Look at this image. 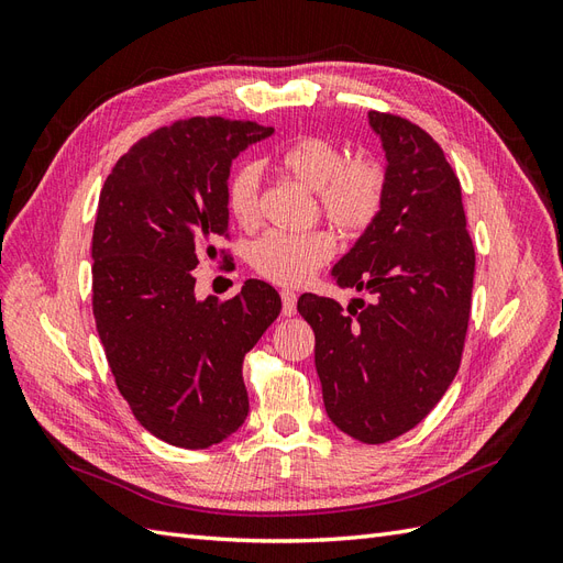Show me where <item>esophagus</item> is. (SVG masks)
Here are the masks:
<instances>
[{
    "label": "esophagus",
    "instance_id": "34e87169",
    "mask_svg": "<svg viewBox=\"0 0 563 563\" xmlns=\"http://www.w3.org/2000/svg\"><path fill=\"white\" fill-rule=\"evenodd\" d=\"M296 302H298V296L294 291H288V288H284L282 291V310L286 317L296 314Z\"/></svg>",
    "mask_w": 563,
    "mask_h": 563
}]
</instances>
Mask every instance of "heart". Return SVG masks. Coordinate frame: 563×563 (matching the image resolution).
Returning <instances> with one entry per match:
<instances>
[{
  "mask_svg": "<svg viewBox=\"0 0 563 563\" xmlns=\"http://www.w3.org/2000/svg\"><path fill=\"white\" fill-rule=\"evenodd\" d=\"M275 164L284 174L317 190L321 213L345 236L364 234L383 213L387 199L385 164L360 152L347 157V150L327 135L305 133L282 143ZM228 209L236 225L251 230L261 220L258 168L244 164L228 180ZM335 253V234L327 228L308 232L272 230L251 246V265L272 284L296 286L308 282Z\"/></svg>",
  "mask_w": 563,
  "mask_h": 563,
  "instance_id": "heart-1",
  "label": "heart"
}]
</instances>
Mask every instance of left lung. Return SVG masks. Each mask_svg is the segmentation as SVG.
<instances>
[{"label": "left lung", "instance_id": "1", "mask_svg": "<svg viewBox=\"0 0 563 563\" xmlns=\"http://www.w3.org/2000/svg\"><path fill=\"white\" fill-rule=\"evenodd\" d=\"M387 155V199L333 267L371 302L302 294L314 364L335 428L385 444L413 430L444 397L465 350L474 244L460 180L432 135L406 117L371 110Z\"/></svg>", "mask_w": 563, "mask_h": 563}]
</instances>
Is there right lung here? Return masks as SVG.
<instances>
[{"label": "right lung", "mask_w": 563, "mask_h": 563, "mask_svg": "<svg viewBox=\"0 0 563 563\" xmlns=\"http://www.w3.org/2000/svg\"><path fill=\"white\" fill-rule=\"evenodd\" d=\"M272 135L246 119L190 117L152 131L119 157L98 199L91 242L93 317L110 371L147 432L209 449L242 428V366L282 310L269 284L195 298L201 255L230 249L232 159Z\"/></svg>", "instance_id": "right-lung-1"}]
</instances>
